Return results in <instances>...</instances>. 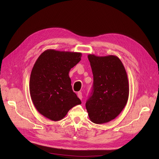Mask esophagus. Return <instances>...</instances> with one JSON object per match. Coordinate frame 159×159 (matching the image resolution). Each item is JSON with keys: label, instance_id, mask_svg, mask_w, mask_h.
Instances as JSON below:
<instances>
[{"label": "esophagus", "instance_id": "34e87169", "mask_svg": "<svg viewBox=\"0 0 159 159\" xmlns=\"http://www.w3.org/2000/svg\"><path fill=\"white\" fill-rule=\"evenodd\" d=\"M77 96H78V97H79L80 100H82V94L81 91H79V92H78Z\"/></svg>", "mask_w": 159, "mask_h": 159}]
</instances>
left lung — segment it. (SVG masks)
<instances>
[{"label":"left lung","mask_w":159,"mask_h":159,"mask_svg":"<svg viewBox=\"0 0 159 159\" xmlns=\"http://www.w3.org/2000/svg\"><path fill=\"white\" fill-rule=\"evenodd\" d=\"M88 57L93 75V86L86 107L91 122L106 123L115 119L127 104V73L122 62L115 55L89 54Z\"/></svg>","instance_id":"obj_1"}]
</instances>
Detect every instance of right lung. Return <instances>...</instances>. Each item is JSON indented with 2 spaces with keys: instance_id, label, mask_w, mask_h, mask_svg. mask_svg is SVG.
Returning a JSON list of instances; mask_svg holds the SVG:
<instances>
[{
  "instance_id": "add662e5",
  "label": "right lung",
  "mask_w": 159,
  "mask_h": 159,
  "mask_svg": "<svg viewBox=\"0 0 159 159\" xmlns=\"http://www.w3.org/2000/svg\"><path fill=\"white\" fill-rule=\"evenodd\" d=\"M82 53L47 49L39 57L30 75V93L37 110L47 119L58 121L81 104L73 90L70 70L81 60Z\"/></svg>"
}]
</instances>
